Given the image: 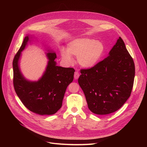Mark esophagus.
Here are the masks:
<instances>
[{
  "instance_id": "esophagus-1",
  "label": "esophagus",
  "mask_w": 147,
  "mask_h": 147,
  "mask_svg": "<svg viewBox=\"0 0 147 147\" xmlns=\"http://www.w3.org/2000/svg\"><path fill=\"white\" fill-rule=\"evenodd\" d=\"M80 77V74L78 71H76L74 73V80H77Z\"/></svg>"
}]
</instances>
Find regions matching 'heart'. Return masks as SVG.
I'll list each match as a JSON object with an SVG mask.
<instances>
[{"label": "heart", "instance_id": "obj_1", "mask_svg": "<svg viewBox=\"0 0 147 147\" xmlns=\"http://www.w3.org/2000/svg\"><path fill=\"white\" fill-rule=\"evenodd\" d=\"M105 51V46L101 41L88 38H80L72 40L67 45V49L60 50L62 60L66 64L71 65L77 57L78 64L84 68H91L96 65Z\"/></svg>", "mask_w": 147, "mask_h": 147}]
</instances>
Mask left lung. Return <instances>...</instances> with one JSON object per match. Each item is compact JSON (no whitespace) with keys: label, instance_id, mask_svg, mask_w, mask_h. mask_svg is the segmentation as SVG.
Returning <instances> with one entry per match:
<instances>
[{"label":"left lung","instance_id":"1","mask_svg":"<svg viewBox=\"0 0 147 147\" xmlns=\"http://www.w3.org/2000/svg\"><path fill=\"white\" fill-rule=\"evenodd\" d=\"M78 80L89 109L105 115L119 109L130 97L135 76L134 61L119 37L109 56L90 69L81 70Z\"/></svg>","mask_w":147,"mask_h":147}]
</instances>
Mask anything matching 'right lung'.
<instances>
[{
  "instance_id": "right-lung-1",
  "label": "right lung",
  "mask_w": 147,
  "mask_h": 147,
  "mask_svg": "<svg viewBox=\"0 0 147 147\" xmlns=\"http://www.w3.org/2000/svg\"><path fill=\"white\" fill-rule=\"evenodd\" d=\"M34 36L27 35L13 61V84L15 91L24 105L30 111L40 115H51L61 107L67 86L74 78V69L57 66L56 53L47 48L48 59L42 76L37 81L27 79L20 69L22 52Z\"/></svg>"
}]
</instances>
